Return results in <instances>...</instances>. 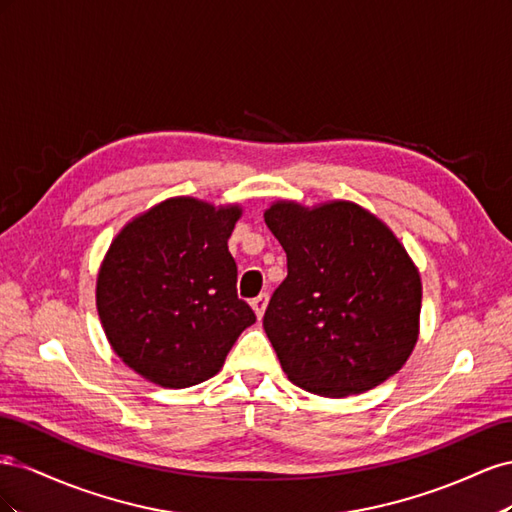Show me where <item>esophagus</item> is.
Listing matches in <instances>:
<instances>
[{"mask_svg": "<svg viewBox=\"0 0 512 512\" xmlns=\"http://www.w3.org/2000/svg\"><path fill=\"white\" fill-rule=\"evenodd\" d=\"M267 301H269V294L267 292H260L256 299H252V309H254V314H256V318H262V314H265V307H267Z\"/></svg>", "mask_w": 512, "mask_h": 512, "instance_id": "esophagus-1", "label": "esophagus"}]
</instances>
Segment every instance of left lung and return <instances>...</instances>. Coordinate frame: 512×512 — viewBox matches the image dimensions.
<instances>
[{"mask_svg": "<svg viewBox=\"0 0 512 512\" xmlns=\"http://www.w3.org/2000/svg\"><path fill=\"white\" fill-rule=\"evenodd\" d=\"M265 222L288 258L262 318L292 384L350 397L389 380L418 339L423 284L393 230L350 200H277Z\"/></svg>", "mask_w": 512, "mask_h": 512, "instance_id": "left-lung-1", "label": "left lung"}]
</instances>
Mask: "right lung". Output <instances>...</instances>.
Instances as JSON below:
<instances>
[{
    "instance_id": "obj_1",
    "label": "right lung",
    "mask_w": 512,
    "mask_h": 512,
    "mask_svg": "<svg viewBox=\"0 0 512 512\" xmlns=\"http://www.w3.org/2000/svg\"><path fill=\"white\" fill-rule=\"evenodd\" d=\"M243 209L166 198L119 230L102 260L96 307L108 344L138 376L185 389L222 369L256 322L237 297L228 237Z\"/></svg>"
}]
</instances>
